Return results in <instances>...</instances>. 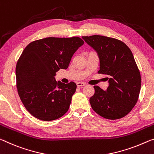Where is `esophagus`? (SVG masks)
I'll use <instances>...</instances> for the list:
<instances>
[{"label": "esophagus", "mask_w": 154, "mask_h": 154, "mask_svg": "<svg viewBox=\"0 0 154 154\" xmlns=\"http://www.w3.org/2000/svg\"><path fill=\"white\" fill-rule=\"evenodd\" d=\"M85 85H86V84H85V83H84V82H77V86L78 87L84 86H85Z\"/></svg>", "instance_id": "esophagus-1"}]
</instances>
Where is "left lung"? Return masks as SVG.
I'll use <instances>...</instances> for the list:
<instances>
[{"label":"left lung","mask_w":154,"mask_h":154,"mask_svg":"<svg viewBox=\"0 0 154 154\" xmlns=\"http://www.w3.org/2000/svg\"><path fill=\"white\" fill-rule=\"evenodd\" d=\"M99 55L98 73L108 75L109 86L105 91L94 86L90 99L93 110L105 119L116 120L129 114L137 103L141 77L134 55L125 43L103 35L83 36Z\"/></svg>","instance_id":"obj_1"}]
</instances>
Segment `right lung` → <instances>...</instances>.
Masks as SVG:
<instances>
[{
	"label": "right lung",
	"instance_id": "obj_1",
	"mask_svg": "<svg viewBox=\"0 0 154 154\" xmlns=\"http://www.w3.org/2000/svg\"><path fill=\"white\" fill-rule=\"evenodd\" d=\"M84 43L79 37H50L26 46L16 64V87L31 115L53 121L68 110L77 85L56 82L55 76L60 68L66 69L73 54Z\"/></svg>",
	"mask_w": 154,
	"mask_h": 154
}]
</instances>
